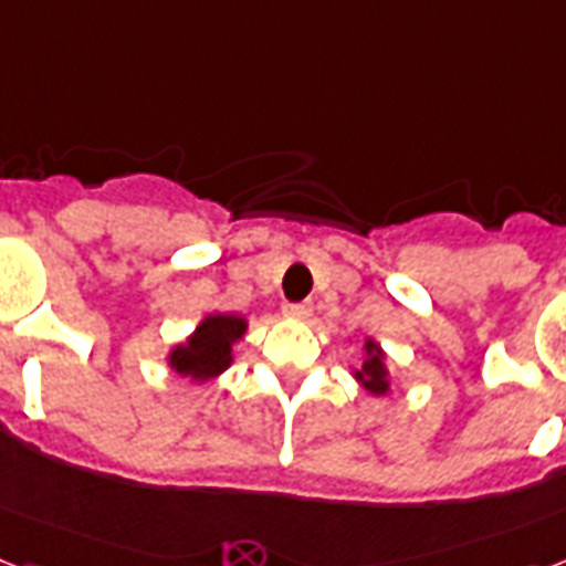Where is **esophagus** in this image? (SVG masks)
Listing matches in <instances>:
<instances>
[{"label":"esophagus","instance_id":"34e87169","mask_svg":"<svg viewBox=\"0 0 566 566\" xmlns=\"http://www.w3.org/2000/svg\"><path fill=\"white\" fill-rule=\"evenodd\" d=\"M283 315L294 317V321H306L312 315V303H286L283 306Z\"/></svg>","mask_w":566,"mask_h":566}]
</instances>
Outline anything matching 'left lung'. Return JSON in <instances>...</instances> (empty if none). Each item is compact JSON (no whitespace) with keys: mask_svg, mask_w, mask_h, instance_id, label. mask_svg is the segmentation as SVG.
Instances as JSON below:
<instances>
[{"mask_svg":"<svg viewBox=\"0 0 566 566\" xmlns=\"http://www.w3.org/2000/svg\"><path fill=\"white\" fill-rule=\"evenodd\" d=\"M353 378H356L367 394L378 396V399L390 394V387H394V376H390V367H387V353L373 335L364 338L361 364L353 367Z\"/></svg>","mask_w":566,"mask_h":566,"instance_id":"1","label":"left lung"}]
</instances>
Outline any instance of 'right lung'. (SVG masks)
<instances>
[{
    "mask_svg": "<svg viewBox=\"0 0 566 566\" xmlns=\"http://www.w3.org/2000/svg\"><path fill=\"white\" fill-rule=\"evenodd\" d=\"M245 333H249V321L242 315L210 312L193 326L188 338L167 349L165 361L176 376L188 378L193 385H205L231 367L237 358L233 349L245 338Z\"/></svg>",
    "mask_w": 566,
    "mask_h": 566,
    "instance_id": "right-lung-1",
    "label": "right lung"
}]
</instances>
